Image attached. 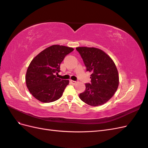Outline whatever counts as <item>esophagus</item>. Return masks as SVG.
Instances as JSON below:
<instances>
[{
	"label": "esophagus",
	"instance_id": "obj_1",
	"mask_svg": "<svg viewBox=\"0 0 148 148\" xmlns=\"http://www.w3.org/2000/svg\"><path fill=\"white\" fill-rule=\"evenodd\" d=\"M70 82H71V83H72L73 84H75L77 83V82H76V81H73V80H70Z\"/></svg>",
	"mask_w": 148,
	"mask_h": 148
}]
</instances>
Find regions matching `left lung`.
Here are the masks:
<instances>
[{
  "label": "left lung",
  "mask_w": 148,
  "mask_h": 148,
  "mask_svg": "<svg viewBox=\"0 0 148 148\" xmlns=\"http://www.w3.org/2000/svg\"><path fill=\"white\" fill-rule=\"evenodd\" d=\"M83 59L86 71L91 73V83L79 94L82 101L91 106L105 104L114 96L119 84L118 70L112 59L106 52L95 47L76 48Z\"/></svg>",
  "instance_id": "left-lung-1"
}]
</instances>
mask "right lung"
<instances>
[{"label":"right lung","instance_id":"right-lung-1","mask_svg":"<svg viewBox=\"0 0 148 148\" xmlns=\"http://www.w3.org/2000/svg\"><path fill=\"white\" fill-rule=\"evenodd\" d=\"M74 49L53 45L44 49L31 62L26 73V84L36 99L42 102L57 101L63 95L69 80L57 78L65 57Z\"/></svg>","mask_w":148,"mask_h":148}]
</instances>
